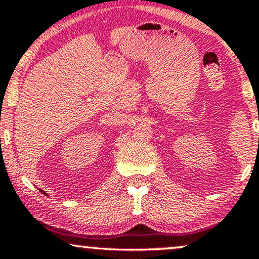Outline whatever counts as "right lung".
<instances>
[{
	"mask_svg": "<svg viewBox=\"0 0 259 259\" xmlns=\"http://www.w3.org/2000/svg\"><path fill=\"white\" fill-rule=\"evenodd\" d=\"M42 192H44V191H42ZM44 194H45V192H44Z\"/></svg>",
	"mask_w": 259,
	"mask_h": 259,
	"instance_id": "obj_1",
	"label": "right lung"
}]
</instances>
